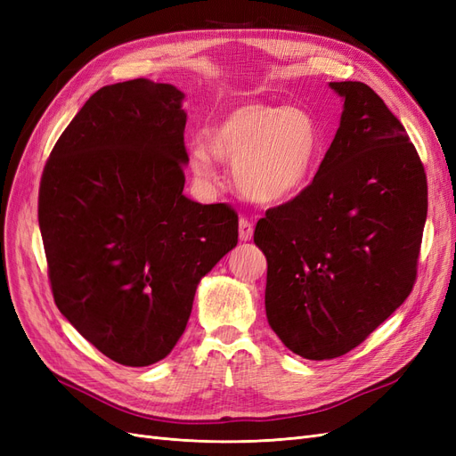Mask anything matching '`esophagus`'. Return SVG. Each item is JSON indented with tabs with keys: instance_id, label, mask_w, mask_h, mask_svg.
Here are the masks:
<instances>
[{
	"instance_id": "obj_1",
	"label": "esophagus",
	"mask_w": 456,
	"mask_h": 456,
	"mask_svg": "<svg viewBox=\"0 0 456 456\" xmlns=\"http://www.w3.org/2000/svg\"><path fill=\"white\" fill-rule=\"evenodd\" d=\"M253 230H255V226H253L251 220L241 216L240 218V240L241 241H249L253 238Z\"/></svg>"
}]
</instances>
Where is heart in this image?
<instances>
[{"mask_svg":"<svg viewBox=\"0 0 456 456\" xmlns=\"http://www.w3.org/2000/svg\"><path fill=\"white\" fill-rule=\"evenodd\" d=\"M323 154L315 119L281 104L249 101L233 106L190 150L191 171L203 183L218 178L216 159L233 163V181L256 203L291 200L305 188Z\"/></svg>","mask_w":456,"mask_h":456,"instance_id":"obj_1","label":"heart"}]
</instances>
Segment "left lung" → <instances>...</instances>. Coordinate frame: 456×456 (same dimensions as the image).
I'll list each match as a JSON object with an SVG mask.
<instances>
[{
    "label": "left lung",
    "instance_id": "obj_1",
    "mask_svg": "<svg viewBox=\"0 0 456 456\" xmlns=\"http://www.w3.org/2000/svg\"><path fill=\"white\" fill-rule=\"evenodd\" d=\"M340 127L314 181L255 228L268 260L266 315L306 360L348 354L417 281L428 183L419 151L380 96L333 81Z\"/></svg>",
    "mask_w": 456,
    "mask_h": 456
}]
</instances>
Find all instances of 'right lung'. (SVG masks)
I'll use <instances>...</instances> for the list:
<instances>
[{
    "instance_id": "1",
    "label": "right lung",
    "mask_w": 456,
    "mask_h": 456,
    "mask_svg": "<svg viewBox=\"0 0 456 456\" xmlns=\"http://www.w3.org/2000/svg\"><path fill=\"white\" fill-rule=\"evenodd\" d=\"M183 99L144 77L93 93L39 183L54 305L96 350L127 367L175 348L200 280L238 245L232 205L183 196Z\"/></svg>"
}]
</instances>
